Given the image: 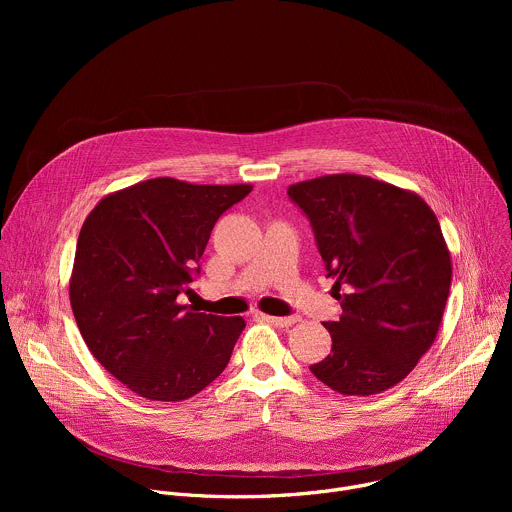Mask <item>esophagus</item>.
<instances>
[{
	"instance_id": "1",
	"label": "esophagus",
	"mask_w": 512,
	"mask_h": 512,
	"mask_svg": "<svg viewBox=\"0 0 512 512\" xmlns=\"http://www.w3.org/2000/svg\"><path fill=\"white\" fill-rule=\"evenodd\" d=\"M259 318H261V320H265V322H269V324H273V326H277V328H289V326H294L296 322H300V318H298V316L281 318V316H267V314H259Z\"/></svg>"
}]
</instances>
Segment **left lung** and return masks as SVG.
<instances>
[{
  "label": "left lung",
  "instance_id": "obj_1",
  "mask_svg": "<svg viewBox=\"0 0 512 512\" xmlns=\"http://www.w3.org/2000/svg\"><path fill=\"white\" fill-rule=\"evenodd\" d=\"M287 194L310 218L342 306L324 324L332 352L310 371L350 397L395 387L431 348L450 294L452 257L435 212L419 194L360 174L304 180Z\"/></svg>",
  "mask_w": 512,
  "mask_h": 512
}]
</instances>
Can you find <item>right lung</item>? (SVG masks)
I'll use <instances>...</instances> for the list:
<instances>
[{
    "label": "right lung",
    "instance_id": "1",
    "mask_svg": "<svg viewBox=\"0 0 512 512\" xmlns=\"http://www.w3.org/2000/svg\"><path fill=\"white\" fill-rule=\"evenodd\" d=\"M251 190L152 178L107 194L85 218L72 314L103 369L135 395L184 401L229 364L245 320L200 314L178 296L218 216Z\"/></svg>",
    "mask_w": 512,
    "mask_h": 512
}]
</instances>
